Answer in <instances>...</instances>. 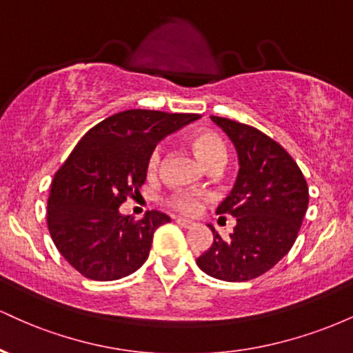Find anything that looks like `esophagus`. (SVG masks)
I'll return each mask as SVG.
<instances>
[{
	"instance_id": "34e87169",
	"label": "esophagus",
	"mask_w": 353,
	"mask_h": 353,
	"mask_svg": "<svg viewBox=\"0 0 353 353\" xmlns=\"http://www.w3.org/2000/svg\"><path fill=\"white\" fill-rule=\"evenodd\" d=\"M176 222H177V225H181V228H184V229H192L194 225H196V222L189 221V219H184V217H177Z\"/></svg>"
}]
</instances>
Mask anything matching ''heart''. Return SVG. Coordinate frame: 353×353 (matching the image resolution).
<instances>
[{
	"label": "heart",
	"mask_w": 353,
	"mask_h": 353,
	"mask_svg": "<svg viewBox=\"0 0 353 353\" xmlns=\"http://www.w3.org/2000/svg\"><path fill=\"white\" fill-rule=\"evenodd\" d=\"M190 148H192L194 154L197 156V159L201 161L205 168H214V165H222L225 161V148L222 144V141L219 139L212 132H197L190 137ZM161 156H163V149L156 148L151 152L148 161V169L149 172H156L157 168L161 164ZM169 204L174 209L181 210L182 214H197L202 208L201 197L194 196V194L188 192H176L169 197Z\"/></svg>",
	"instance_id": "heart-1"
}]
</instances>
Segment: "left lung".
I'll return each instance as SVG.
<instances>
[{"instance_id":"obj_1","label":"left lung","mask_w":353,"mask_h":353,"mask_svg":"<svg viewBox=\"0 0 353 353\" xmlns=\"http://www.w3.org/2000/svg\"><path fill=\"white\" fill-rule=\"evenodd\" d=\"M237 152L239 174L217 214L236 217L224 241L214 225L212 245L197 257L202 272L225 282L265 274L292 249L307 205L309 188L290 154L252 125L210 116Z\"/></svg>"}]
</instances>
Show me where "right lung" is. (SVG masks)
<instances>
[{"label":"right lung","instance_id":"right-lung-1","mask_svg":"<svg viewBox=\"0 0 353 353\" xmlns=\"http://www.w3.org/2000/svg\"><path fill=\"white\" fill-rule=\"evenodd\" d=\"M199 114L129 109L89 129L56 172L48 199V229L58 250L84 277L117 281L149 257L152 237L169 216L148 210L123 216L137 192L157 143Z\"/></svg>","mask_w":353,"mask_h":353}]
</instances>
